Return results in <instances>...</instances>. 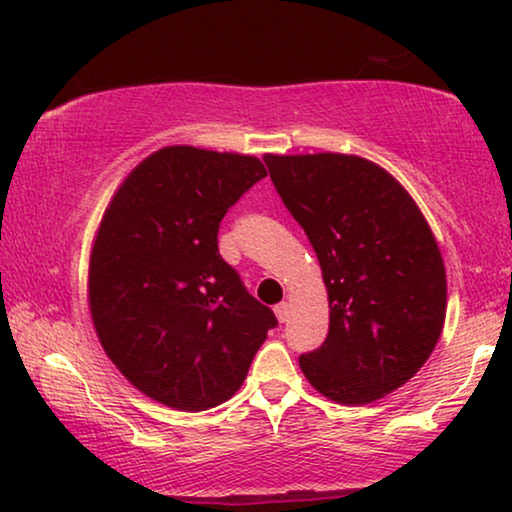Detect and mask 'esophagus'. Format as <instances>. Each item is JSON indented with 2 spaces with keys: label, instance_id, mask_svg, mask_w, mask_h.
<instances>
[{
  "label": "esophagus",
  "instance_id": "1",
  "mask_svg": "<svg viewBox=\"0 0 512 512\" xmlns=\"http://www.w3.org/2000/svg\"><path fill=\"white\" fill-rule=\"evenodd\" d=\"M275 314H277L279 324H284V321H289V303H279V305H275Z\"/></svg>",
  "mask_w": 512,
  "mask_h": 512
}]
</instances>
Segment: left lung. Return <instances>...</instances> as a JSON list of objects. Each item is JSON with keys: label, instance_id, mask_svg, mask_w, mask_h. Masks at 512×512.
I'll use <instances>...</instances> for the list:
<instances>
[{"label": "left lung", "instance_id": "8db88e82", "mask_svg": "<svg viewBox=\"0 0 512 512\" xmlns=\"http://www.w3.org/2000/svg\"><path fill=\"white\" fill-rule=\"evenodd\" d=\"M265 165L319 258L331 307L326 340L300 354V368L335 403H373L424 366L443 331L445 265L429 223L391 174L359 156Z\"/></svg>", "mask_w": 512, "mask_h": 512}]
</instances>
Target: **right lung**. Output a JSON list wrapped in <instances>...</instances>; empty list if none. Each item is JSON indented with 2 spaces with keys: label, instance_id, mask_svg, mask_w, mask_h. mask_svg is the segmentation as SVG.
I'll return each instance as SVG.
<instances>
[{
  "label": "right lung",
  "instance_id": "1",
  "mask_svg": "<svg viewBox=\"0 0 512 512\" xmlns=\"http://www.w3.org/2000/svg\"><path fill=\"white\" fill-rule=\"evenodd\" d=\"M265 174L254 156L167 146L104 214L90 256L93 324L153 401L186 412L228 401L277 326L219 254L221 219Z\"/></svg>",
  "mask_w": 512,
  "mask_h": 512
}]
</instances>
